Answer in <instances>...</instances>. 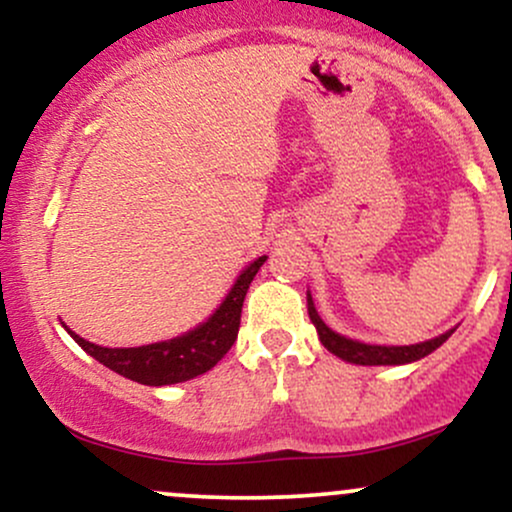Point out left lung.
I'll return each instance as SVG.
<instances>
[{"label": "left lung", "mask_w": 512, "mask_h": 512, "mask_svg": "<svg viewBox=\"0 0 512 512\" xmlns=\"http://www.w3.org/2000/svg\"><path fill=\"white\" fill-rule=\"evenodd\" d=\"M308 315L310 320H313L317 337H320V342L325 344V349L332 351L334 356L344 358V361L356 363V366H399V363L419 361V358H424L431 354V351H436L438 346L452 334L450 330L440 334L436 339H428L424 344H411V346H375V344L354 342V339H346L342 334L332 332L330 327L322 322V317L317 315L310 293H308Z\"/></svg>", "instance_id": "8db88e82"}]
</instances>
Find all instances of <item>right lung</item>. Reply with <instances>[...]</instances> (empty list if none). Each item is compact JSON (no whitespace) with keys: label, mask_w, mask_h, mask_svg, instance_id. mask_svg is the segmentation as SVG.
Listing matches in <instances>:
<instances>
[{"label":"right lung","mask_w":512,"mask_h":512,"mask_svg":"<svg viewBox=\"0 0 512 512\" xmlns=\"http://www.w3.org/2000/svg\"><path fill=\"white\" fill-rule=\"evenodd\" d=\"M267 257H260L238 276L226 301L219 305L214 315L197 330L182 334V337L168 339L149 346H137V349H108L81 339L79 334L67 330L74 342L86 351L88 356L96 358L105 368L115 370L122 378L134 380L142 385H175L185 380L197 378L207 373L228 354L238 337L240 313H243L245 293L250 289V281L255 279L257 269L262 267Z\"/></svg>","instance_id":"obj_1"}]
</instances>
